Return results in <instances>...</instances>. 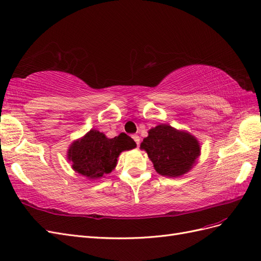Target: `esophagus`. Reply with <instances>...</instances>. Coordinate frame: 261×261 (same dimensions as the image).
<instances>
[{
    "instance_id": "1",
    "label": "esophagus",
    "mask_w": 261,
    "mask_h": 261,
    "mask_svg": "<svg viewBox=\"0 0 261 261\" xmlns=\"http://www.w3.org/2000/svg\"><path fill=\"white\" fill-rule=\"evenodd\" d=\"M132 139L135 140V142L139 145L140 144V137L139 136H137V135H135V136H132Z\"/></svg>"
}]
</instances>
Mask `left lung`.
I'll return each mask as SVG.
<instances>
[{"label":"left lung","mask_w":261,"mask_h":261,"mask_svg":"<svg viewBox=\"0 0 261 261\" xmlns=\"http://www.w3.org/2000/svg\"><path fill=\"white\" fill-rule=\"evenodd\" d=\"M162 176L180 177L196 165L201 154L198 139L190 132L161 123L148 130L140 145Z\"/></svg>","instance_id":"obj_1"}]
</instances>
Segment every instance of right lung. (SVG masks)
Listing matches in <instances>:
<instances>
[{
	"instance_id": "right-lung-1",
	"label": "right lung",
	"mask_w": 261,
	"mask_h": 261,
	"mask_svg": "<svg viewBox=\"0 0 261 261\" xmlns=\"http://www.w3.org/2000/svg\"><path fill=\"white\" fill-rule=\"evenodd\" d=\"M136 146L133 139L125 133L109 139L102 132L92 129L84 137L73 141L66 158L72 163L74 172L96 180L113 172L121 152Z\"/></svg>"
}]
</instances>
